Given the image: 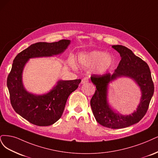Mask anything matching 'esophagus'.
I'll list each match as a JSON object with an SVG mask.
<instances>
[{
	"label": "esophagus",
	"mask_w": 158,
	"mask_h": 158,
	"mask_svg": "<svg viewBox=\"0 0 158 158\" xmlns=\"http://www.w3.org/2000/svg\"><path fill=\"white\" fill-rule=\"evenodd\" d=\"M87 82H89V77H85L81 81V84H85Z\"/></svg>",
	"instance_id": "1"
}]
</instances>
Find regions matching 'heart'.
<instances>
[{
    "instance_id": "1",
    "label": "heart",
    "mask_w": 158,
    "mask_h": 158,
    "mask_svg": "<svg viewBox=\"0 0 158 158\" xmlns=\"http://www.w3.org/2000/svg\"><path fill=\"white\" fill-rule=\"evenodd\" d=\"M77 60L79 65L83 67L90 68L94 66L95 73L99 75L106 73L113 64V58L111 56L101 50L81 53L78 55Z\"/></svg>"
}]
</instances>
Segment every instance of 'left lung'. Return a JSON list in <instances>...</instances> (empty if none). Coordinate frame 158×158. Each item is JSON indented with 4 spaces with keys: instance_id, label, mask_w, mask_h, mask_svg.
<instances>
[{
    "instance_id": "1",
    "label": "left lung",
    "mask_w": 158,
    "mask_h": 158,
    "mask_svg": "<svg viewBox=\"0 0 158 158\" xmlns=\"http://www.w3.org/2000/svg\"><path fill=\"white\" fill-rule=\"evenodd\" d=\"M121 61L113 74L93 75L91 81L96 90L90 100V106L94 118L99 124L111 129H121L139 122L145 115L154 94V86L149 66L136 56L132 50L122 45H114ZM121 77L133 79L141 89V98L137 110L129 115H122L113 109L107 100L109 84Z\"/></svg>"
}]
</instances>
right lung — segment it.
<instances>
[{"mask_svg":"<svg viewBox=\"0 0 158 158\" xmlns=\"http://www.w3.org/2000/svg\"><path fill=\"white\" fill-rule=\"evenodd\" d=\"M69 40L58 42H40L31 44L14 58L7 86L14 110L30 123L38 126H49L62 116L70 94L78 88L81 79L59 80L48 93L34 94L28 92L23 84L22 73L30 58L51 57L63 53L69 45Z\"/></svg>","mask_w":158,"mask_h":158,"instance_id":"obj_1","label":"right lung"}]
</instances>
